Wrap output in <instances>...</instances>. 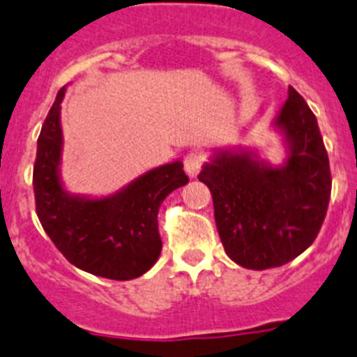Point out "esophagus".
Listing matches in <instances>:
<instances>
[{
	"label": "esophagus",
	"mask_w": 357,
	"mask_h": 357,
	"mask_svg": "<svg viewBox=\"0 0 357 357\" xmlns=\"http://www.w3.org/2000/svg\"><path fill=\"white\" fill-rule=\"evenodd\" d=\"M204 163V156L201 153H190L185 158V172L188 174V178H196L199 174L201 167Z\"/></svg>",
	"instance_id": "esophagus-1"
}]
</instances>
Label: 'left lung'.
<instances>
[{
    "instance_id": "left-lung-1",
    "label": "left lung",
    "mask_w": 357,
    "mask_h": 357,
    "mask_svg": "<svg viewBox=\"0 0 357 357\" xmlns=\"http://www.w3.org/2000/svg\"><path fill=\"white\" fill-rule=\"evenodd\" d=\"M271 127L286 149L280 163L237 145L213 151L197 176L212 192L226 255L259 271L284 266L314 243L333 183L316 116L291 86Z\"/></svg>"
}]
</instances>
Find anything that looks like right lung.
<instances>
[{"mask_svg":"<svg viewBox=\"0 0 357 357\" xmlns=\"http://www.w3.org/2000/svg\"><path fill=\"white\" fill-rule=\"evenodd\" d=\"M57 93L37 140L33 192L37 215L57 250L75 268L111 280H132L156 264L161 253L158 210L187 185L183 161L147 170L109 196H82L64 188L61 104Z\"/></svg>","mask_w":357,"mask_h":357,"instance_id":"1","label":"right lung"}]
</instances>
